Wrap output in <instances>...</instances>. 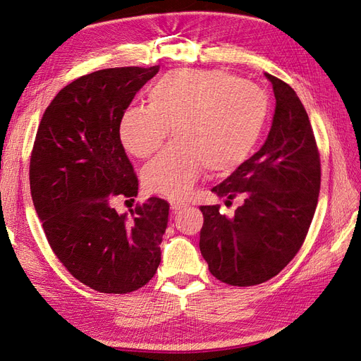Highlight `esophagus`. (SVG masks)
Listing matches in <instances>:
<instances>
[{"mask_svg":"<svg viewBox=\"0 0 361 361\" xmlns=\"http://www.w3.org/2000/svg\"><path fill=\"white\" fill-rule=\"evenodd\" d=\"M170 206H171L173 212H178V211L183 209V207H187V203H183L180 200H170Z\"/></svg>","mask_w":361,"mask_h":361,"instance_id":"esophagus-1","label":"esophagus"}]
</instances>
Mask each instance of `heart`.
Returning a JSON list of instances; mask_svg holds the SVG:
<instances>
[{
  "label": "heart",
  "mask_w": 361,
  "mask_h": 361,
  "mask_svg": "<svg viewBox=\"0 0 361 361\" xmlns=\"http://www.w3.org/2000/svg\"><path fill=\"white\" fill-rule=\"evenodd\" d=\"M147 106L120 117L123 147L147 158L169 135L173 143L147 162L141 178L147 191L183 197L203 167L228 171L255 149L268 117V97L256 84L216 69L173 71L149 85Z\"/></svg>",
  "instance_id": "obj_1"
}]
</instances>
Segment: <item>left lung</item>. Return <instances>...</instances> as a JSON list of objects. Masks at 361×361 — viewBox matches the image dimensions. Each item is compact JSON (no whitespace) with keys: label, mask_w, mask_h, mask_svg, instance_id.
<instances>
[{"label":"left lung","mask_w":361,"mask_h":361,"mask_svg":"<svg viewBox=\"0 0 361 361\" xmlns=\"http://www.w3.org/2000/svg\"><path fill=\"white\" fill-rule=\"evenodd\" d=\"M276 110L265 145L211 191L239 195L233 216L200 206V251L211 274L232 286L260 285L301 248L321 188V161L307 113L290 85L269 73Z\"/></svg>","instance_id":"8db88e82"}]
</instances>
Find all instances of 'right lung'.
<instances>
[{
	"mask_svg": "<svg viewBox=\"0 0 361 361\" xmlns=\"http://www.w3.org/2000/svg\"><path fill=\"white\" fill-rule=\"evenodd\" d=\"M113 68L72 81L43 113L30 161V188L48 243L71 274L97 292L145 286L161 262L170 204L150 197L118 214L117 195L138 194L118 135L120 117L158 73ZM128 202V200H126Z\"/></svg>",
	"mask_w": 361,
	"mask_h": 361,
	"instance_id": "obj_1",
	"label": "right lung"
}]
</instances>
